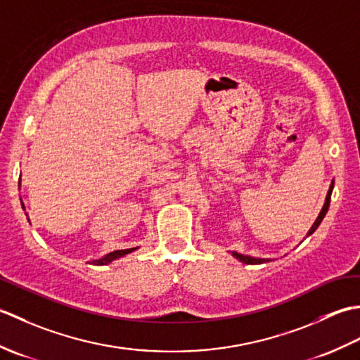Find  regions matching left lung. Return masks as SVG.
<instances>
[{"label": "left lung", "mask_w": 360, "mask_h": 360, "mask_svg": "<svg viewBox=\"0 0 360 360\" xmlns=\"http://www.w3.org/2000/svg\"><path fill=\"white\" fill-rule=\"evenodd\" d=\"M333 187H334V182H331V186H330V190H328V195H326V200H325V204H323V209H322V212H320V215H319V218L316 219V223L312 224V227L309 229V232H308V235H311L312 232L316 231V229L319 227V224L322 223V219L325 218V215H326V212H328V207H330V201H331V192H333ZM232 255L235 257V258H238L240 262H243V263H246V264H259V263H266L267 259H264V258H252V257H248V255H243V254H238V252H232Z\"/></svg>", "instance_id": "left-lung-1"}]
</instances>
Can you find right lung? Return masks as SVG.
Segmentation results:
<instances>
[{"label":"right lung","mask_w":360,"mask_h":360,"mask_svg":"<svg viewBox=\"0 0 360 360\" xmlns=\"http://www.w3.org/2000/svg\"><path fill=\"white\" fill-rule=\"evenodd\" d=\"M25 209V207H22ZM133 250H136V248H131V249H122V250H114V252H110L108 255H105L103 258H101V259H97V262H94V264H108V263H111L112 259H116V258H120V257H124V255H127V254H129V252H133Z\"/></svg>","instance_id":"1"}]
</instances>
